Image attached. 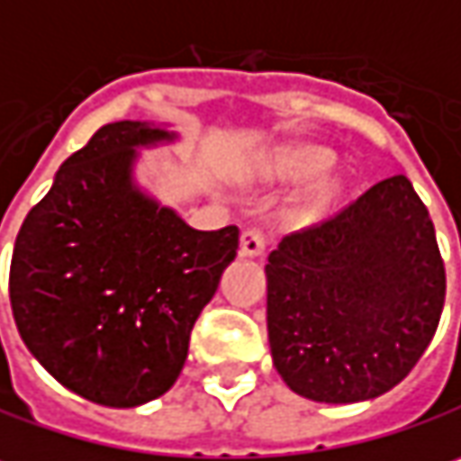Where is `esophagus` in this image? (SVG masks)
Masks as SVG:
<instances>
[{"instance_id": "1", "label": "esophagus", "mask_w": 461, "mask_h": 461, "mask_svg": "<svg viewBox=\"0 0 461 461\" xmlns=\"http://www.w3.org/2000/svg\"><path fill=\"white\" fill-rule=\"evenodd\" d=\"M266 250V237L260 230H245L242 237H240V256L245 258H256L263 256Z\"/></svg>"}]
</instances>
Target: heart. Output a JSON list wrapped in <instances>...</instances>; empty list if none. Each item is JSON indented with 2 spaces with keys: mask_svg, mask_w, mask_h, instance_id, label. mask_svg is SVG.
<instances>
[{
  "mask_svg": "<svg viewBox=\"0 0 461 461\" xmlns=\"http://www.w3.org/2000/svg\"><path fill=\"white\" fill-rule=\"evenodd\" d=\"M334 153L323 146H312V143H294V146H285V149L268 150L258 158L250 167L248 176L258 179V182H305L312 176L323 175L334 167ZM334 187L329 182L318 185L311 195L303 203V213H315L323 205L331 201Z\"/></svg>",
  "mask_w": 461,
  "mask_h": 461,
  "instance_id": "heart-1",
  "label": "heart"
}]
</instances>
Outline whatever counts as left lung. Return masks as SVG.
<instances>
[{
    "label": "left lung",
    "instance_id": "left-lung-1",
    "mask_svg": "<svg viewBox=\"0 0 461 461\" xmlns=\"http://www.w3.org/2000/svg\"><path fill=\"white\" fill-rule=\"evenodd\" d=\"M266 276L274 366L292 392L326 404L373 399L404 381L447 297L433 221L404 175L286 234Z\"/></svg>",
    "mask_w": 461,
    "mask_h": 461
}]
</instances>
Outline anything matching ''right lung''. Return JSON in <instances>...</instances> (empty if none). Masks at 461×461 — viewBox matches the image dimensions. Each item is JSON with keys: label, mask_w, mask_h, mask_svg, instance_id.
<instances>
[{"label": "right lung", "mask_w": 461, "mask_h": 461, "mask_svg": "<svg viewBox=\"0 0 461 461\" xmlns=\"http://www.w3.org/2000/svg\"><path fill=\"white\" fill-rule=\"evenodd\" d=\"M175 140L146 122L104 124L59 167L17 231V331L62 386L104 407L167 393L240 230L198 231L132 182L135 146Z\"/></svg>", "instance_id": "1"}]
</instances>
